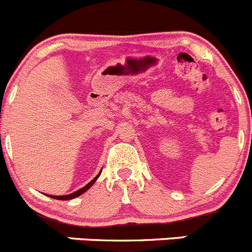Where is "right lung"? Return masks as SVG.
I'll return each mask as SVG.
<instances>
[{
    "label": "right lung",
    "instance_id": "1",
    "mask_svg": "<svg viewBox=\"0 0 252 252\" xmlns=\"http://www.w3.org/2000/svg\"><path fill=\"white\" fill-rule=\"evenodd\" d=\"M100 173H101V171H100ZM100 173H99L98 175H96L95 178H94L93 180L91 181V183H88V184H87V185L84 186V188L79 189L78 191H74V192L69 193V195H64V196H52V195H49V197H51V198H55V200H62V201H66V200H72V198H76V197H78V196H81L82 193H84V192H86V191L88 190L89 188H92V185H93V184L95 183V181H96V179H98L99 176H100Z\"/></svg>",
    "mask_w": 252,
    "mask_h": 252
}]
</instances>
